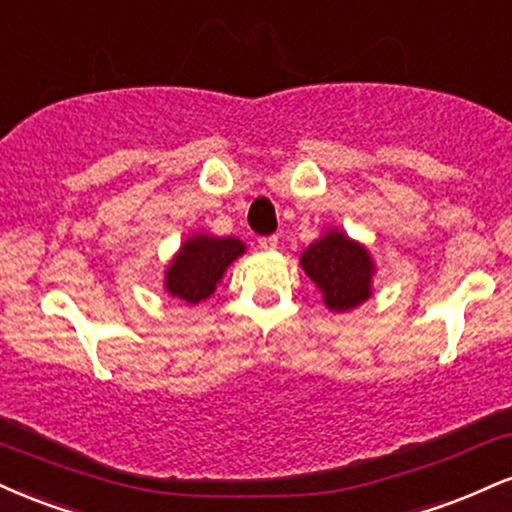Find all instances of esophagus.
<instances>
[{"label": "esophagus", "instance_id": "1", "mask_svg": "<svg viewBox=\"0 0 512 512\" xmlns=\"http://www.w3.org/2000/svg\"><path fill=\"white\" fill-rule=\"evenodd\" d=\"M258 246H261L263 251H273L275 246H278V237H275V234H268V237H261V239H258Z\"/></svg>", "mask_w": 512, "mask_h": 512}]
</instances>
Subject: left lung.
Instances as JSON below:
<instances>
[{
  "mask_svg": "<svg viewBox=\"0 0 512 512\" xmlns=\"http://www.w3.org/2000/svg\"><path fill=\"white\" fill-rule=\"evenodd\" d=\"M304 273L323 292L330 311H350L371 297L374 261L362 244L340 230H328L302 258Z\"/></svg>",
  "mask_w": 512,
  "mask_h": 512,
  "instance_id": "8db88e82",
  "label": "left lung"
}]
</instances>
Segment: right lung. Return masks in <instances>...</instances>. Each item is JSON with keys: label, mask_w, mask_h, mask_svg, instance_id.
I'll use <instances>...</instances> for the list:
<instances>
[{"label": "right lung", "mask_w": 512, "mask_h": 512, "mask_svg": "<svg viewBox=\"0 0 512 512\" xmlns=\"http://www.w3.org/2000/svg\"><path fill=\"white\" fill-rule=\"evenodd\" d=\"M244 251V242L234 237L194 234L167 266L165 290L186 304L203 302L215 292L230 263L237 261Z\"/></svg>", "instance_id": "right-lung-1"}]
</instances>
